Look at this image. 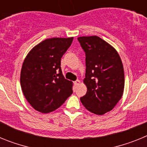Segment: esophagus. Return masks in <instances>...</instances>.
<instances>
[{
	"label": "esophagus",
	"instance_id": "obj_1",
	"mask_svg": "<svg viewBox=\"0 0 147 147\" xmlns=\"http://www.w3.org/2000/svg\"><path fill=\"white\" fill-rule=\"evenodd\" d=\"M80 84V80H76V81L74 82V85L75 86H78V85Z\"/></svg>",
	"mask_w": 147,
	"mask_h": 147
}]
</instances>
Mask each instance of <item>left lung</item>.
Masks as SVG:
<instances>
[{
	"label": "left lung",
	"instance_id": "left-lung-1",
	"mask_svg": "<svg viewBox=\"0 0 147 147\" xmlns=\"http://www.w3.org/2000/svg\"><path fill=\"white\" fill-rule=\"evenodd\" d=\"M85 52V78L88 90L80 100L84 107L96 115L114 108L124 88V72L119 54L112 45L97 36L78 37Z\"/></svg>",
	"mask_w": 147,
	"mask_h": 147
}]
</instances>
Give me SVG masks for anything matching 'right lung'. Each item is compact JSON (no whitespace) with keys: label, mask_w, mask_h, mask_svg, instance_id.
<instances>
[{"label":"right lung","mask_w":147,"mask_h":147,"mask_svg":"<svg viewBox=\"0 0 147 147\" xmlns=\"http://www.w3.org/2000/svg\"><path fill=\"white\" fill-rule=\"evenodd\" d=\"M73 39H46L35 45L24 59L20 73L22 91L39 112L57 110L72 94L73 82L65 79L60 65Z\"/></svg>","instance_id":"right-lung-1"}]
</instances>
